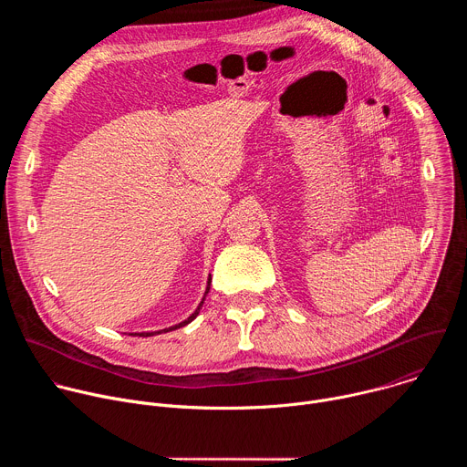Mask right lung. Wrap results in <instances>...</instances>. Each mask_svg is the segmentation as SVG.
<instances>
[{
  "instance_id": "obj_1",
  "label": "right lung",
  "mask_w": 467,
  "mask_h": 467,
  "mask_svg": "<svg viewBox=\"0 0 467 467\" xmlns=\"http://www.w3.org/2000/svg\"><path fill=\"white\" fill-rule=\"evenodd\" d=\"M209 290H211V279L207 281V290H205V296H203V299H202V303L197 305V308L184 319V321H181V323H177V325H171V327H168V328H162V330H153V332H130V337H155V335H162V332H170V330H175V328H179V327H184V325H188L190 321H193L195 317H197V314H199V308L203 306V303H205V297H207V294H209Z\"/></svg>"
}]
</instances>
